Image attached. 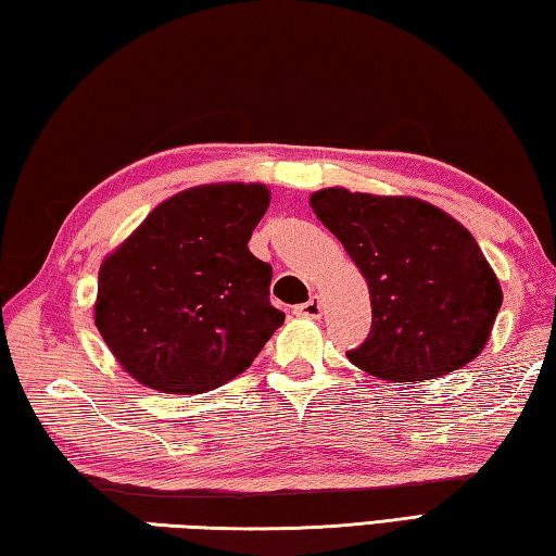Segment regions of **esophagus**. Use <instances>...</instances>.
<instances>
[{
	"label": "esophagus",
	"mask_w": 556,
	"mask_h": 556,
	"mask_svg": "<svg viewBox=\"0 0 556 556\" xmlns=\"http://www.w3.org/2000/svg\"><path fill=\"white\" fill-rule=\"evenodd\" d=\"M293 315H295V317L317 319L319 315H323V305H319V300L313 295V298L307 300V303H303V305H295V307H293Z\"/></svg>",
	"instance_id": "esophagus-1"
}]
</instances>
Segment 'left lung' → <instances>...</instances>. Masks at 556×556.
I'll list each match as a JSON object with an SVG mask.
<instances>
[{
	"label": "left lung",
	"mask_w": 556,
	"mask_h": 556,
	"mask_svg": "<svg viewBox=\"0 0 556 556\" xmlns=\"http://www.w3.org/2000/svg\"><path fill=\"white\" fill-rule=\"evenodd\" d=\"M309 204L344 243L371 293V332L349 362L383 381H430L473 362L503 290L471 237L417 198L327 188Z\"/></svg>",
	"instance_id": "obj_1"
}]
</instances>
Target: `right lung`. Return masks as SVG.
<instances>
[{"mask_svg":"<svg viewBox=\"0 0 556 556\" xmlns=\"http://www.w3.org/2000/svg\"><path fill=\"white\" fill-rule=\"evenodd\" d=\"M266 185H200L173 194L104 258L94 325L136 381L161 393L212 391L247 371L286 315L273 268L249 251Z\"/></svg>","mask_w":556,"mask_h":556,"instance_id":"right-lung-1","label":"right lung"}]
</instances>
